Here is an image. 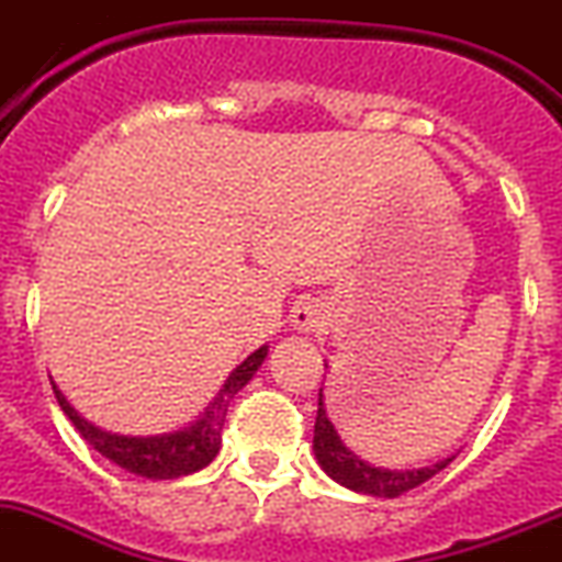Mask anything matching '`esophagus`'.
<instances>
[{
	"mask_svg": "<svg viewBox=\"0 0 562 562\" xmlns=\"http://www.w3.org/2000/svg\"><path fill=\"white\" fill-rule=\"evenodd\" d=\"M291 322H294V328L302 330V334H314V330L325 328V311L316 302H302V305L294 308V314H291Z\"/></svg>",
	"mask_w": 562,
	"mask_h": 562,
	"instance_id": "esophagus-1",
	"label": "esophagus"
}]
</instances>
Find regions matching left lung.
<instances>
[{"label": "left lung", "mask_w": 562, "mask_h": 562, "mask_svg": "<svg viewBox=\"0 0 562 562\" xmlns=\"http://www.w3.org/2000/svg\"><path fill=\"white\" fill-rule=\"evenodd\" d=\"M314 452L322 470L328 472L336 484L373 497H398L404 495V492L416 490V486H422L424 481L438 475V472L452 461V458H447V461H438L432 463V467H422V470H382V467H373V463L362 461V458L353 456V452L341 443L339 432H336L334 424L325 416L322 390L319 409H316L314 424Z\"/></svg>", "instance_id": "obj_1"}]
</instances>
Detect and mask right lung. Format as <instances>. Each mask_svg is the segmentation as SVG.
<instances>
[{
	"label": "right lung",
	"mask_w": 562,
	"mask_h": 562,
	"mask_svg": "<svg viewBox=\"0 0 562 562\" xmlns=\"http://www.w3.org/2000/svg\"><path fill=\"white\" fill-rule=\"evenodd\" d=\"M268 348L254 350L240 368L234 370L226 379L223 390L212 402V407L203 413L194 424L178 429V432H164V436H119V432H106V429L95 427L87 422L85 416H78L76 409L70 407L61 390L53 384V393L58 398V407L65 409V416L70 418L72 427L81 432L92 450L110 458L112 463H119L121 470L133 472L140 477H153V481H172L180 475H192V472L203 470L217 450H221V432L226 424V409L228 402L237 396V390L248 384L257 368L266 359Z\"/></svg>",
	"instance_id": "add662e5"
}]
</instances>
